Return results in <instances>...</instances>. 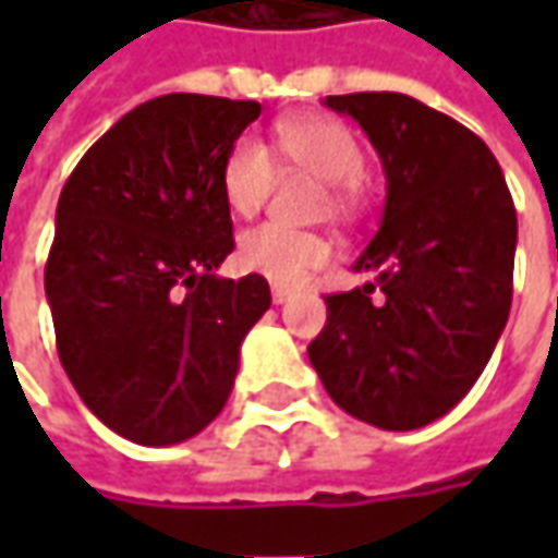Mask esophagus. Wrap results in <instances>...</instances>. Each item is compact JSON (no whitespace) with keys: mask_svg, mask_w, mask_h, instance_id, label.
Instances as JSON below:
<instances>
[{"mask_svg":"<svg viewBox=\"0 0 558 558\" xmlns=\"http://www.w3.org/2000/svg\"><path fill=\"white\" fill-rule=\"evenodd\" d=\"M294 298V291L286 289V286H272V304H286Z\"/></svg>","mask_w":558,"mask_h":558,"instance_id":"obj_1","label":"esophagus"}]
</instances>
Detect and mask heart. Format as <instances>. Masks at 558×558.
Here are the masks:
<instances>
[{
  "mask_svg": "<svg viewBox=\"0 0 558 558\" xmlns=\"http://www.w3.org/2000/svg\"><path fill=\"white\" fill-rule=\"evenodd\" d=\"M272 148L286 163L329 183L335 210L348 207V185L363 177V148L356 136L332 118H289L272 130ZM272 185V161L267 145L242 136L229 145L220 163V192L226 207L239 217H251L267 202ZM242 267L267 276L269 282L294 286L311 269L329 260V242L316 232H301L282 223H260L247 229L239 242Z\"/></svg>",
  "mask_w": 558,
  "mask_h": 558,
  "instance_id": "obj_1",
  "label": "heart"
}]
</instances>
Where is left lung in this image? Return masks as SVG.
<instances>
[{
  "mask_svg": "<svg viewBox=\"0 0 558 558\" xmlns=\"http://www.w3.org/2000/svg\"><path fill=\"white\" fill-rule=\"evenodd\" d=\"M326 105L363 126L388 195L354 264L375 282L326 298L329 319L307 354L344 413L388 432L422 428L469 395L509 319L512 195L490 148L416 98L351 93Z\"/></svg>",
  "mask_w": 558,
  "mask_h": 558,
  "instance_id": "obj_1",
  "label": "left lung"
}]
</instances>
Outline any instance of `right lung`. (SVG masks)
Masks as SVG:
<instances>
[{"label":"right lung","mask_w":558,"mask_h":558,"mask_svg":"<svg viewBox=\"0 0 558 558\" xmlns=\"http://www.w3.org/2000/svg\"><path fill=\"white\" fill-rule=\"evenodd\" d=\"M257 101L170 93L133 108L80 158L46 264L61 366L120 438H195L229 400L269 286L220 279L235 247L220 163Z\"/></svg>","instance_id":"obj_1"}]
</instances>
